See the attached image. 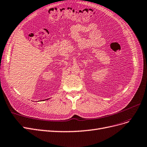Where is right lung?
Returning a JSON list of instances; mask_svg holds the SVG:
<instances>
[{
	"mask_svg": "<svg viewBox=\"0 0 147 147\" xmlns=\"http://www.w3.org/2000/svg\"><path fill=\"white\" fill-rule=\"evenodd\" d=\"M48 99H49V98H48ZM45 100H46V99H45Z\"/></svg>",
	"mask_w": 147,
	"mask_h": 147,
	"instance_id": "obj_1",
	"label": "right lung"
}]
</instances>
